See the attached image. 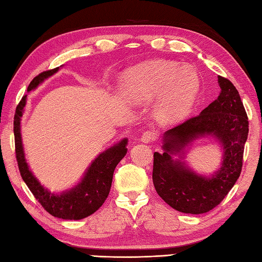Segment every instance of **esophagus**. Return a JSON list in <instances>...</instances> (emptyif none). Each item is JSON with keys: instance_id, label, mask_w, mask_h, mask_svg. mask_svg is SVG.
<instances>
[{"instance_id": "esophagus-1", "label": "esophagus", "mask_w": 262, "mask_h": 262, "mask_svg": "<svg viewBox=\"0 0 262 262\" xmlns=\"http://www.w3.org/2000/svg\"><path fill=\"white\" fill-rule=\"evenodd\" d=\"M157 140V133L153 130H147L145 133H143V135L141 137V141L143 143H149Z\"/></svg>"}]
</instances>
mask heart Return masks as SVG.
I'll return each mask as SVG.
<instances>
[{
    "label": "heart",
    "mask_w": 262,
    "mask_h": 262,
    "mask_svg": "<svg viewBox=\"0 0 262 262\" xmlns=\"http://www.w3.org/2000/svg\"><path fill=\"white\" fill-rule=\"evenodd\" d=\"M122 86L136 102H147L160 96L159 118L164 122H176L191 113L200 91V79L190 66L155 60L127 71Z\"/></svg>",
    "instance_id": "heart-1"
}]
</instances>
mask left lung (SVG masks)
<instances>
[{"instance_id":"left-lung-1","label":"left lung","mask_w":262,"mask_h":262,"mask_svg":"<svg viewBox=\"0 0 262 262\" xmlns=\"http://www.w3.org/2000/svg\"><path fill=\"white\" fill-rule=\"evenodd\" d=\"M221 93L196 117L169 129L163 135V153H154L155 190L172 208L186 214H204L215 208L235 185L241 174L249 121L240 94L233 83L219 76ZM207 135L224 147L222 166L211 177L197 175L183 161L171 159L184 155L193 139Z\"/></svg>"}]
</instances>
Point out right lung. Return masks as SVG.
<instances>
[{
  "label": "right lung",
  "instance_id": "obj_1",
  "mask_svg": "<svg viewBox=\"0 0 262 262\" xmlns=\"http://www.w3.org/2000/svg\"><path fill=\"white\" fill-rule=\"evenodd\" d=\"M59 70L56 68L49 70L39 74L33 79L28 92L36 89L43 80L52 76ZM27 102V94L22 97L18 107L15 109L13 132H14V143H15V158L18 161V166L22 179L26 182L28 188L30 189L33 196L49 214L63 220H82L92 215L101 207L104 200L107 199L111 182H113L114 171L120 160L127 153V138L109 147L107 151L98 155V158L93 161L89 166L85 174L77 185L62 193H54L40 185L36 177L29 170L25 159L24 146H22L20 121L24 115V108Z\"/></svg>",
  "mask_w": 262,
  "mask_h": 262
}]
</instances>
